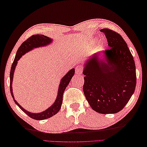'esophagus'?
I'll return each instance as SVG.
<instances>
[{
    "label": "esophagus",
    "instance_id": "1",
    "mask_svg": "<svg viewBox=\"0 0 147 147\" xmlns=\"http://www.w3.org/2000/svg\"><path fill=\"white\" fill-rule=\"evenodd\" d=\"M82 67H80V66L78 65L77 67H76V74L77 75L81 74H82Z\"/></svg>",
    "mask_w": 147,
    "mask_h": 147
}]
</instances>
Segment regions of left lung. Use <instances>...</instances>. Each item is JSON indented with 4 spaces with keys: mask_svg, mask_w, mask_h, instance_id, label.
<instances>
[{
    "mask_svg": "<svg viewBox=\"0 0 147 147\" xmlns=\"http://www.w3.org/2000/svg\"><path fill=\"white\" fill-rule=\"evenodd\" d=\"M110 49L84 63L83 91L89 105L103 114L115 113L127 103L135 90L136 67L123 38L112 30H101Z\"/></svg>",
    "mask_w": 147,
    "mask_h": 147,
    "instance_id": "obj_1",
    "label": "left lung"
}]
</instances>
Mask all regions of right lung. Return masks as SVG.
Returning <instances> with one entry per match:
<instances>
[{
    "mask_svg": "<svg viewBox=\"0 0 147 147\" xmlns=\"http://www.w3.org/2000/svg\"><path fill=\"white\" fill-rule=\"evenodd\" d=\"M53 40L51 38H49L48 37H47V36H45L43 35H32V37L28 38L27 40L24 42L21 45L19 49H18L14 60L13 63V65H12V67L11 68L10 91L12 97H13L15 103L20 107V109L22 110V111L25 112L26 115H28L30 117H31L35 120H38V121L45 120L51 117L53 115H56V113L59 112V110H60L63 101V92L65 90L66 88H67V86L69 84L71 78L74 76L75 68H72V69L68 71V72L62 77V79L60 80V82H59L58 94H57L55 102H54L52 105L49 107L48 109H47L46 110H44V111L39 113H32L30 112H28L25 109H23V108L17 102V101L15 100V98L14 97L12 84H13L15 68H16V67L18 64V61L19 59L22 58V56L25 55L26 53H28L29 51H30L33 50L34 49L48 46V45H50L51 44L53 43Z\"/></svg>",
    "mask_w": 147,
    "mask_h": 147,
    "instance_id": "1",
    "label": "right lung"
}]
</instances>
